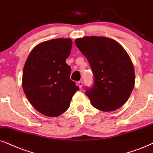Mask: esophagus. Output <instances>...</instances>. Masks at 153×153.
Segmentation results:
<instances>
[{"label": "esophagus", "mask_w": 153, "mask_h": 153, "mask_svg": "<svg viewBox=\"0 0 153 153\" xmlns=\"http://www.w3.org/2000/svg\"><path fill=\"white\" fill-rule=\"evenodd\" d=\"M78 85L79 86V88H82V81H78Z\"/></svg>", "instance_id": "obj_1"}]
</instances>
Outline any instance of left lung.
Returning a JSON list of instances; mask_svg holds the SVG:
<instances>
[{
	"instance_id": "1",
	"label": "left lung",
	"mask_w": 153,
	"mask_h": 153,
	"mask_svg": "<svg viewBox=\"0 0 153 153\" xmlns=\"http://www.w3.org/2000/svg\"><path fill=\"white\" fill-rule=\"evenodd\" d=\"M75 43L93 73L94 85L85 92L92 105L102 111L118 109L128 100L135 85L128 54L117 41L105 36H85Z\"/></svg>"
}]
</instances>
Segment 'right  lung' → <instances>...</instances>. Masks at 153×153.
I'll list each match as a JSON object with an SVG mask.
<instances>
[{
  "instance_id": "obj_1",
  "label": "right lung",
  "mask_w": 153,
  "mask_h": 153,
  "mask_svg": "<svg viewBox=\"0 0 153 153\" xmlns=\"http://www.w3.org/2000/svg\"><path fill=\"white\" fill-rule=\"evenodd\" d=\"M71 39H54L36 45L29 54L22 73V88L31 104L50 117H59L70 107L79 88L70 79Z\"/></svg>"
}]
</instances>
